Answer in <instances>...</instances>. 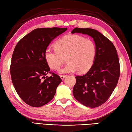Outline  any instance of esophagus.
<instances>
[{"instance_id": "34e87169", "label": "esophagus", "mask_w": 132, "mask_h": 132, "mask_svg": "<svg viewBox=\"0 0 132 132\" xmlns=\"http://www.w3.org/2000/svg\"><path fill=\"white\" fill-rule=\"evenodd\" d=\"M66 77V75H60V77L62 79H63Z\"/></svg>"}]
</instances>
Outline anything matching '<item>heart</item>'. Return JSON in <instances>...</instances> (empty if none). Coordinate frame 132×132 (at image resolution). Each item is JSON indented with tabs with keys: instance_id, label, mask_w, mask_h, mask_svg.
Segmentation results:
<instances>
[{
	"instance_id": "heart-1",
	"label": "heart",
	"mask_w": 132,
	"mask_h": 132,
	"mask_svg": "<svg viewBox=\"0 0 132 132\" xmlns=\"http://www.w3.org/2000/svg\"><path fill=\"white\" fill-rule=\"evenodd\" d=\"M55 47H47L45 58L50 69L58 70L64 62V58H66L68 63L60 70L62 73L87 71L94 63L96 52L93 41L77 35L61 37L55 42Z\"/></svg>"
}]
</instances>
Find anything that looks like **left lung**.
Wrapping results in <instances>:
<instances>
[{"label":"left lung","instance_id":"obj_1","mask_svg":"<svg viewBox=\"0 0 132 132\" xmlns=\"http://www.w3.org/2000/svg\"><path fill=\"white\" fill-rule=\"evenodd\" d=\"M72 33H80L93 38L96 47L94 62L86 74L75 77L72 93L83 105L96 108L111 96L120 77V62L117 50L112 41L97 30L75 28Z\"/></svg>","mask_w":132,"mask_h":132}]
</instances>
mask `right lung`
<instances>
[{"label":"right lung","instance_id":"obj_1","mask_svg":"<svg viewBox=\"0 0 132 132\" xmlns=\"http://www.w3.org/2000/svg\"><path fill=\"white\" fill-rule=\"evenodd\" d=\"M67 29L56 27L35 29L16 45L11 59V79L16 92L28 105L40 107L54 97L62 79L50 71L45 52L50 42ZM48 73L52 74L49 77Z\"/></svg>","mask_w":132,"mask_h":132}]
</instances>
